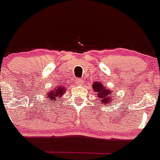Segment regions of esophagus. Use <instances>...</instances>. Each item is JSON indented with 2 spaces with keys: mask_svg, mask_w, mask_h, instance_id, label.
<instances>
[{
  "mask_svg": "<svg viewBox=\"0 0 160 160\" xmlns=\"http://www.w3.org/2000/svg\"><path fill=\"white\" fill-rule=\"evenodd\" d=\"M75 82H76V85H78V86H82L84 81H83L82 79L80 78V79H77V80L75 81Z\"/></svg>",
  "mask_w": 160,
  "mask_h": 160,
  "instance_id": "34e87169",
  "label": "esophagus"
}]
</instances>
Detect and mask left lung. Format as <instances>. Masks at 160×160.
<instances>
[{
	"instance_id": "8db88e82",
	"label": "left lung",
	"mask_w": 160,
	"mask_h": 160,
	"mask_svg": "<svg viewBox=\"0 0 160 160\" xmlns=\"http://www.w3.org/2000/svg\"><path fill=\"white\" fill-rule=\"evenodd\" d=\"M94 92H97L98 99L101 100L102 105H113L112 102L115 100L114 91L111 89L105 87L100 82H95L92 85Z\"/></svg>"
}]
</instances>
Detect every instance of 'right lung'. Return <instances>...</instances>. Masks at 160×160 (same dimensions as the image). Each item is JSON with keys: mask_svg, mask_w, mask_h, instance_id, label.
<instances>
[{"mask_svg": "<svg viewBox=\"0 0 160 160\" xmlns=\"http://www.w3.org/2000/svg\"><path fill=\"white\" fill-rule=\"evenodd\" d=\"M66 86H63L62 84L59 83L58 86L53 87L50 90H49L46 94V99H47V102L52 103L50 105H53V103H56L57 101L60 100L63 94H66Z\"/></svg>", "mask_w": 160, "mask_h": 160, "instance_id": "obj_1", "label": "right lung"}]
</instances>
